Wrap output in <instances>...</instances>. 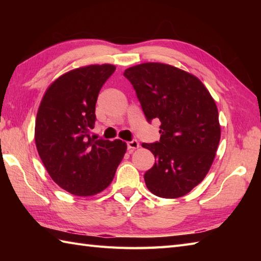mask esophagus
Here are the masks:
<instances>
[{
  "mask_svg": "<svg viewBox=\"0 0 261 261\" xmlns=\"http://www.w3.org/2000/svg\"><path fill=\"white\" fill-rule=\"evenodd\" d=\"M126 146H127V149H130V150H134V149L139 148V142H138L136 139H134L131 141H127Z\"/></svg>",
  "mask_w": 261,
  "mask_h": 261,
  "instance_id": "34e87169",
  "label": "esophagus"
}]
</instances>
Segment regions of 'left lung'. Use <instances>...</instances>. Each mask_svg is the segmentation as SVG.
I'll return each mask as SVG.
<instances>
[{
  "label": "left lung",
  "instance_id": "1",
  "mask_svg": "<svg viewBox=\"0 0 261 261\" xmlns=\"http://www.w3.org/2000/svg\"><path fill=\"white\" fill-rule=\"evenodd\" d=\"M148 122L159 119L160 140L142 143L154 156L146 171L156 196L186 195L206 176L221 137L214 99L197 77L174 66L145 63L124 70Z\"/></svg>",
  "mask_w": 261,
  "mask_h": 261
}]
</instances>
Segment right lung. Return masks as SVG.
Segmentation results:
<instances>
[{
  "instance_id": "add662e5",
  "label": "right lung",
  "mask_w": 261,
  "mask_h": 261,
  "mask_svg": "<svg viewBox=\"0 0 261 261\" xmlns=\"http://www.w3.org/2000/svg\"><path fill=\"white\" fill-rule=\"evenodd\" d=\"M115 66L90 65L60 76L48 87L39 107L35 140L53 180L77 196L101 193L113 180L126 145L91 137L95 105Z\"/></svg>"
}]
</instances>
